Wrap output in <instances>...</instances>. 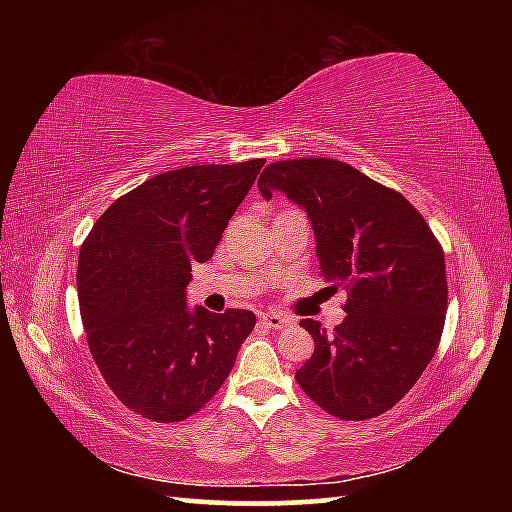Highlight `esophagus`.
<instances>
[{"mask_svg": "<svg viewBox=\"0 0 512 512\" xmlns=\"http://www.w3.org/2000/svg\"><path fill=\"white\" fill-rule=\"evenodd\" d=\"M259 320H262V325L268 329H282L291 323L287 316H280V314H264Z\"/></svg>", "mask_w": 512, "mask_h": 512, "instance_id": "1", "label": "esophagus"}]
</instances>
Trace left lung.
Wrapping results in <instances>:
<instances>
[{
	"label": "left lung",
	"instance_id": "1",
	"mask_svg": "<svg viewBox=\"0 0 512 512\" xmlns=\"http://www.w3.org/2000/svg\"><path fill=\"white\" fill-rule=\"evenodd\" d=\"M257 187L307 212L320 273L329 289H348V316L332 334L300 320L314 336V354L296 372L300 388L341 420L393 409L429 366L445 327V255L427 221L400 192L341 160L273 162Z\"/></svg>",
	"mask_w": 512,
	"mask_h": 512
}]
</instances>
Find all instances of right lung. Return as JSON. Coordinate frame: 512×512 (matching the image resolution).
Masks as SVG:
<instances>
[{
  "instance_id": "1",
  "label": "right lung",
  "mask_w": 512,
  "mask_h": 512,
  "mask_svg": "<svg viewBox=\"0 0 512 512\" xmlns=\"http://www.w3.org/2000/svg\"><path fill=\"white\" fill-rule=\"evenodd\" d=\"M264 158L160 173L103 212L79 255V305L92 359L121 404L153 422L201 411L228 379L255 314L187 307Z\"/></svg>"
}]
</instances>
